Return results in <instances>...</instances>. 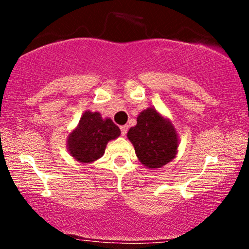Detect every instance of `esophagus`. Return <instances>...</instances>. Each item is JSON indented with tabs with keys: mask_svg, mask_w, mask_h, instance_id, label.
Returning <instances> with one entry per match:
<instances>
[{
	"mask_svg": "<svg viewBox=\"0 0 249 249\" xmlns=\"http://www.w3.org/2000/svg\"><path fill=\"white\" fill-rule=\"evenodd\" d=\"M121 131H122V136H126L127 125H123V126H121Z\"/></svg>",
	"mask_w": 249,
	"mask_h": 249,
	"instance_id": "obj_1",
	"label": "esophagus"
}]
</instances>
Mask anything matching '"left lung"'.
Here are the masks:
<instances>
[{
    "label": "left lung",
    "instance_id": "1",
    "mask_svg": "<svg viewBox=\"0 0 249 249\" xmlns=\"http://www.w3.org/2000/svg\"><path fill=\"white\" fill-rule=\"evenodd\" d=\"M136 156L144 166L157 170L177 157L179 136L172 122L154 107H147L137 117V125L127 132Z\"/></svg>",
    "mask_w": 249,
    "mask_h": 249
}]
</instances>
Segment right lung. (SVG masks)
<instances>
[{"mask_svg":"<svg viewBox=\"0 0 249 249\" xmlns=\"http://www.w3.org/2000/svg\"><path fill=\"white\" fill-rule=\"evenodd\" d=\"M119 136L121 130L111 118H103L99 112L87 110L68 136L67 147L77 161L91 164L102 158L107 142Z\"/></svg>","mask_w":249,"mask_h":249,"instance_id":"obj_1","label":"right lung"}]
</instances>
